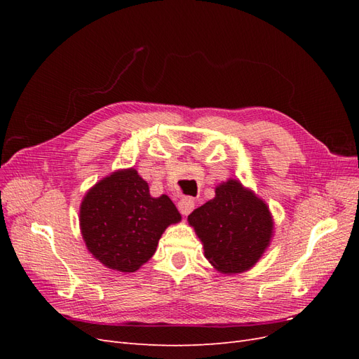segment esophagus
<instances>
[{
	"instance_id": "obj_1",
	"label": "esophagus",
	"mask_w": 359,
	"mask_h": 359,
	"mask_svg": "<svg viewBox=\"0 0 359 359\" xmlns=\"http://www.w3.org/2000/svg\"><path fill=\"white\" fill-rule=\"evenodd\" d=\"M194 208V201L191 198H184L178 202V210L182 215H189Z\"/></svg>"
}]
</instances>
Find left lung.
Returning a JSON list of instances; mask_svg holds the SVG:
<instances>
[{"label":"left lung","instance_id":"obj_1","mask_svg":"<svg viewBox=\"0 0 359 359\" xmlns=\"http://www.w3.org/2000/svg\"><path fill=\"white\" fill-rule=\"evenodd\" d=\"M203 244L205 257L224 274L252 268L273 235V219L266 203L229 180L215 189V198L189 215Z\"/></svg>","mask_w":359,"mask_h":359}]
</instances>
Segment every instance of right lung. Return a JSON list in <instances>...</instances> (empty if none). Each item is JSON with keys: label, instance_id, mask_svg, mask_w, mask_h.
<instances>
[{"label": "right lung", "instance_id": "obj_1", "mask_svg": "<svg viewBox=\"0 0 359 359\" xmlns=\"http://www.w3.org/2000/svg\"><path fill=\"white\" fill-rule=\"evenodd\" d=\"M181 220L173 202L151 198L148 182L135 169L114 172L86 193L81 231L95 259L121 273H135L156 253L161 233Z\"/></svg>", "mask_w": 359, "mask_h": 359}]
</instances>
